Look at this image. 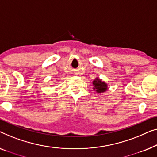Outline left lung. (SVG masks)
Masks as SVG:
<instances>
[{
  "instance_id": "obj_1",
  "label": "left lung",
  "mask_w": 157,
  "mask_h": 157,
  "mask_svg": "<svg viewBox=\"0 0 157 157\" xmlns=\"http://www.w3.org/2000/svg\"><path fill=\"white\" fill-rule=\"evenodd\" d=\"M93 85V89L98 92V93H103L107 91V85L105 82L101 81V79H99V78H95V79L92 82Z\"/></svg>"
}]
</instances>
